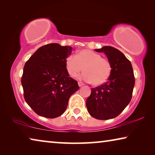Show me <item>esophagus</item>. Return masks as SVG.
<instances>
[{
	"mask_svg": "<svg viewBox=\"0 0 155 155\" xmlns=\"http://www.w3.org/2000/svg\"><path fill=\"white\" fill-rule=\"evenodd\" d=\"M78 86H79V87H82L83 85H84V83L82 82H78Z\"/></svg>",
	"mask_w": 155,
	"mask_h": 155,
	"instance_id": "obj_1",
	"label": "esophagus"
}]
</instances>
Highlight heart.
Here are the masks:
<instances>
[{
	"label": "heart",
	"mask_w": 155,
	"mask_h": 155,
	"mask_svg": "<svg viewBox=\"0 0 155 155\" xmlns=\"http://www.w3.org/2000/svg\"><path fill=\"white\" fill-rule=\"evenodd\" d=\"M65 67L70 77L76 78L83 71L84 81L94 86L105 83L112 73V64L108 59L91 50L83 49L77 54L70 55L65 60Z\"/></svg>",
	"instance_id": "1"
}]
</instances>
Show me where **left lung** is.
<instances>
[{
    "mask_svg": "<svg viewBox=\"0 0 155 155\" xmlns=\"http://www.w3.org/2000/svg\"><path fill=\"white\" fill-rule=\"evenodd\" d=\"M104 52L112 64V73L105 83L91 88L86 101L89 114L98 120L117 117L129 104L135 85V77L130 61L119 50L112 46L96 49Z\"/></svg>",
    "mask_w": 155,
    "mask_h": 155,
    "instance_id": "obj_1",
    "label": "left lung"
}]
</instances>
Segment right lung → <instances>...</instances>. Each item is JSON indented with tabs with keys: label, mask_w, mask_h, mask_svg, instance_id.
<instances>
[{
	"label": "right lung",
	"mask_w": 155,
	"mask_h": 155,
	"mask_svg": "<svg viewBox=\"0 0 155 155\" xmlns=\"http://www.w3.org/2000/svg\"><path fill=\"white\" fill-rule=\"evenodd\" d=\"M71 52L70 46L49 44L40 47L26 62L21 78L24 98L40 116H60L66 109L70 97L79 89L65 67V60Z\"/></svg>",
	"instance_id": "1"
}]
</instances>
